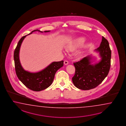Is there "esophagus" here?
Instances as JSON below:
<instances>
[{
	"mask_svg": "<svg viewBox=\"0 0 126 126\" xmlns=\"http://www.w3.org/2000/svg\"><path fill=\"white\" fill-rule=\"evenodd\" d=\"M64 64H65V65H67V64H68V62L67 61H64Z\"/></svg>",
	"mask_w": 126,
	"mask_h": 126,
	"instance_id": "obj_1",
	"label": "esophagus"
}]
</instances>
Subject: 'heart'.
I'll return each mask as SVG.
<instances>
[{
    "label": "heart",
    "instance_id": "1",
    "mask_svg": "<svg viewBox=\"0 0 126 126\" xmlns=\"http://www.w3.org/2000/svg\"><path fill=\"white\" fill-rule=\"evenodd\" d=\"M85 41V39L82 38H80V39H78V40H77L75 43H74L73 44L71 45L70 46H69V49H70L73 50V49H76L77 47L82 46L83 45Z\"/></svg>",
    "mask_w": 126,
    "mask_h": 126
}]
</instances>
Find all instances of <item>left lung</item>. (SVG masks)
I'll list each match as a JSON object with an SVG mask.
<instances>
[{
  "instance_id": "1",
  "label": "left lung",
  "mask_w": 126,
  "mask_h": 126,
  "mask_svg": "<svg viewBox=\"0 0 126 126\" xmlns=\"http://www.w3.org/2000/svg\"><path fill=\"white\" fill-rule=\"evenodd\" d=\"M99 53L101 60L92 64V58L88 55L73 63L76 71L72 81L78 89L89 90L100 84L108 76L110 69L111 50L108 40L102 37L100 46L95 50Z\"/></svg>"
}]
</instances>
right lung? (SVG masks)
Listing matches in <instances>:
<instances>
[{
    "mask_svg": "<svg viewBox=\"0 0 126 126\" xmlns=\"http://www.w3.org/2000/svg\"><path fill=\"white\" fill-rule=\"evenodd\" d=\"M38 31L42 33V31L36 30L32 31L31 33L22 37L19 40L14 51V58L15 61L16 74L18 79L29 89L35 92H39L46 89L52 84L55 73L60 68L63 66V61L53 62L43 70L35 73H31L25 71L22 67L19 58V53L20 46L25 37L32 34L33 32ZM50 31H45L48 32Z\"/></svg>",
    "mask_w": 126,
    "mask_h": 126,
    "instance_id": "right-lung-1",
    "label": "right lung"
}]
</instances>
